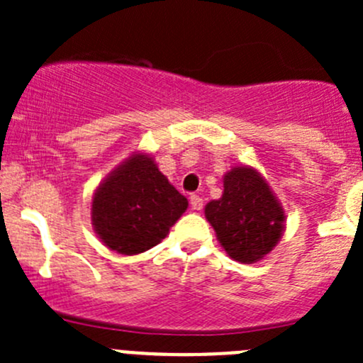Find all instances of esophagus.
Returning a JSON list of instances; mask_svg holds the SVG:
<instances>
[{"label":"esophagus","mask_w":363,"mask_h":363,"mask_svg":"<svg viewBox=\"0 0 363 363\" xmlns=\"http://www.w3.org/2000/svg\"><path fill=\"white\" fill-rule=\"evenodd\" d=\"M189 203H191L193 211H202V207H203V200L200 199L199 195H191V199H189Z\"/></svg>","instance_id":"1"}]
</instances>
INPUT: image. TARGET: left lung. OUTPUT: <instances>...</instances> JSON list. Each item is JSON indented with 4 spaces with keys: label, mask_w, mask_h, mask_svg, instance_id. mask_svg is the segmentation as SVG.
Returning <instances> with one entry per match:
<instances>
[{
    "label": "left lung",
    "mask_w": 363,
    "mask_h": 363,
    "mask_svg": "<svg viewBox=\"0 0 363 363\" xmlns=\"http://www.w3.org/2000/svg\"><path fill=\"white\" fill-rule=\"evenodd\" d=\"M223 188L221 199L205 205V218L230 258L259 262L283 237V207L265 177L246 164L226 172Z\"/></svg>",
    "instance_id": "1"
}]
</instances>
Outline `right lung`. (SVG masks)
Segmentation results:
<instances>
[{"mask_svg": "<svg viewBox=\"0 0 363 363\" xmlns=\"http://www.w3.org/2000/svg\"><path fill=\"white\" fill-rule=\"evenodd\" d=\"M188 199L160 172L147 152H133L104 179L91 202L94 233L111 251L133 256L168 235Z\"/></svg>", "mask_w": 363, "mask_h": 363, "instance_id": "1", "label": "right lung"}]
</instances>
